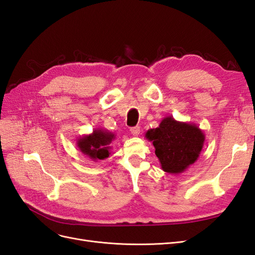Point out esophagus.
<instances>
[{"instance_id": "obj_1", "label": "esophagus", "mask_w": 255, "mask_h": 255, "mask_svg": "<svg viewBox=\"0 0 255 255\" xmlns=\"http://www.w3.org/2000/svg\"><path fill=\"white\" fill-rule=\"evenodd\" d=\"M130 133H132L134 136H138L140 133V128L139 127H135V128H130Z\"/></svg>"}]
</instances>
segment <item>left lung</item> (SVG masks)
I'll list each match as a JSON object with an SVG mask.
<instances>
[{
	"mask_svg": "<svg viewBox=\"0 0 255 255\" xmlns=\"http://www.w3.org/2000/svg\"><path fill=\"white\" fill-rule=\"evenodd\" d=\"M145 138L152 141L165 172L180 174L197 161L205 141L203 130L194 123L176 121L171 116L151 128Z\"/></svg>",
	"mask_w": 255,
	"mask_h": 255,
	"instance_id": "8db88e82",
	"label": "left lung"
}]
</instances>
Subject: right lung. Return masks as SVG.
<instances>
[{
	"mask_svg": "<svg viewBox=\"0 0 255 255\" xmlns=\"http://www.w3.org/2000/svg\"><path fill=\"white\" fill-rule=\"evenodd\" d=\"M116 135L109 129L95 128L89 135H84L76 140L79 150L94 161L102 160L111 155L112 141Z\"/></svg>",
	"mask_w": 255,
	"mask_h": 255,
	"instance_id": "right-lung-1",
	"label": "right lung"
}]
</instances>
